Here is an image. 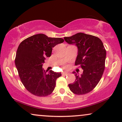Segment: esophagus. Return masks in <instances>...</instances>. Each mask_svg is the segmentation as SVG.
I'll return each mask as SVG.
<instances>
[{"mask_svg": "<svg viewBox=\"0 0 122 122\" xmlns=\"http://www.w3.org/2000/svg\"><path fill=\"white\" fill-rule=\"evenodd\" d=\"M69 73L68 72H63L62 73V75H65V76H67L68 75H69Z\"/></svg>", "mask_w": 122, "mask_h": 122, "instance_id": "esophagus-1", "label": "esophagus"}]
</instances>
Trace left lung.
I'll list each match as a JSON object with an SVG mask.
<instances>
[{
	"mask_svg": "<svg viewBox=\"0 0 122 122\" xmlns=\"http://www.w3.org/2000/svg\"><path fill=\"white\" fill-rule=\"evenodd\" d=\"M64 39L68 44L77 47L75 65L83 69L81 76L73 72L76 80L68 85L69 89L75 94H86L95 87L104 73L106 50L103 43L97 37L82 32Z\"/></svg>",
	"mask_w": 122,
	"mask_h": 122,
	"instance_id": "left-lung-1",
	"label": "left lung"
}]
</instances>
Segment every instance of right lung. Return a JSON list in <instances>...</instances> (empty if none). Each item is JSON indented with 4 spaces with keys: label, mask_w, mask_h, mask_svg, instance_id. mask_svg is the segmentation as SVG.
<instances>
[{
    "label": "right lung",
    "mask_w": 122,
    "mask_h": 122,
    "mask_svg": "<svg viewBox=\"0 0 122 122\" xmlns=\"http://www.w3.org/2000/svg\"><path fill=\"white\" fill-rule=\"evenodd\" d=\"M62 38L49 37L42 34L27 38L19 45L15 64L25 88L34 95L46 96L54 90L61 72L42 68L46 57L51 56L53 47L64 42Z\"/></svg>",
    "instance_id": "obj_1"
}]
</instances>
